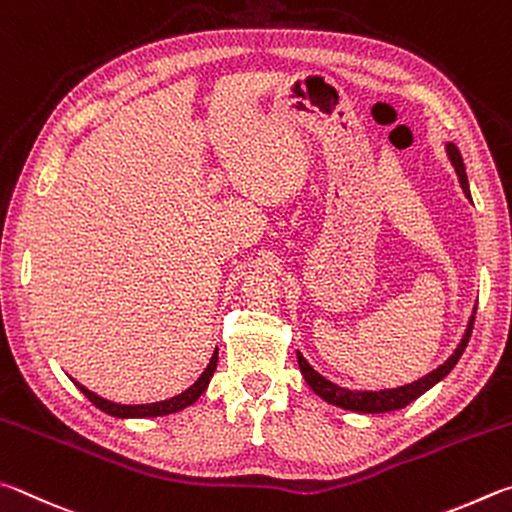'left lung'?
<instances>
[{"label":"left lung","instance_id":"1","mask_svg":"<svg viewBox=\"0 0 512 512\" xmlns=\"http://www.w3.org/2000/svg\"><path fill=\"white\" fill-rule=\"evenodd\" d=\"M445 148H447V155H450V159H452L456 175H459V182H461L463 193L470 200L468 175H465V166H463L461 152H459V148L454 146V143H447ZM474 312H477V308H474ZM474 312H472V317H470L468 330H465L461 344L456 346V351L450 355V360L438 366V369H434L432 373H427L425 378H420V380L411 382V384H405V387L384 389V391H351V389H342V387H337L335 382L321 378V375L315 369H312V366L306 362V357H303L301 353H297L299 369L303 373V378H306V382L310 384V389L315 391L319 398H324L326 402H330V405H337V407L348 409V411H360V414H384V411H396V409L407 407L409 402H414L416 398L423 396L425 391L432 389L436 382H441L445 375L454 369L456 362L461 360L465 346H468V342H470L472 326H474Z\"/></svg>","mask_w":512,"mask_h":512}]
</instances>
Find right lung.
<instances>
[{"mask_svg": "<svg viewBox=\"0 0 512 512\" xmlns=\"http://www.w3.org/2000/svg\"><path fill=\"white\" fill-rule=\"evenodd\" d=\"M215 366H218V348H215V353L211 357L209 366H206L204 373L200 375V378H197L195 384H191V387L179 393V396H175V398L161 400V402H150V405H116V402H110V400H105L101 396H96L94 391L85 389L83 384H78L76 380H74V384H76L80 391L85 393V396L89 398V402H92V405H96L98 409L105 411V414L116 416V418H155V416L175 414V411L186 409L188 405H193V402L206 391V387H209V382H211L213 373H215Z\"/></svg>", "mask_w": 512, "mask_h": 512, "instance_id": "add662e5", "label": "right lung"}]
</instances>
